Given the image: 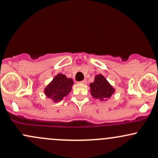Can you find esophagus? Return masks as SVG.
Wrapping results in <instances>:
<instances>
[{
    "label": "esophagus",
    "mask_w": 158,
    "mask_h": 158,
    "mask_svg": "<svg viewBox=\"0 0 158 158\" xmlns=\"http://www.w3.org/2000/svg\"><path fill=\"white\" fill-rule=\"evenodd\" d=\"M79 83L81 84H87V81H86V80H84V81H81V82H79Z\"/></svg>",
    "instance_id": "34e87169"
}]
</instances>
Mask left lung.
<instances>
[{"label":"left lung","instance_id":"1","mask_svg":"<svg viewBox=\"0 0 158 158\" xmlns=\"http://www.w3.org/2000/svg\"><path fill=\"white\" fill-rule=\"evenodd\" d=\"M89 86L93 97L100 101H107L115 92L114 88L102 74H97L95 77L94 81L89 84Z\"/></svg>","mask_w":158,"mask_h":158}]
</instances>
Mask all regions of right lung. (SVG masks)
Wrapping results in <instances>:
<instances>
[{
	"label": "right lung",
	"mask_w": 158,
	"mask_h": 158,
	"mask_svg": "<svg viewBox=\"0 0 158 158\" xmlns=\"http://www.w3.org/2000/svg\"><path fill=\"white\" fill-rule=\"evenodd\" d=\"M74 84L72 78H68L65 74H58L44 88V94L54 102H59L67 96Z\"/></svg>",
	"instance_id": "1"
}]
</instances>
